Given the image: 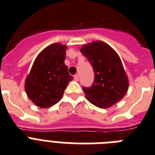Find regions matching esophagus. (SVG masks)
Returning a JSON list of instances; mask_svg holds the SVG:
<instances>
[{
	"label": "esophagus",
	"instance_id": "esophagus-1",
	"mask_svg": "<svg viewBox=\"0 0 155 155\" xmlns=\"http://www.w3.org/2000/svg\"><path fill=\"white\" fill-rule=\"evenodd\" d=\"M79 79H80V77H79V75H78V74H76V75H74V80H75V81H78V80H79Z\"/></svg>",
	"mask_w": 155,
	"mask_h": 155
}]
</instances>
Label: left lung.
Listing matches in <instances>:
<instances>
[{"instance_id": "obj_1", "label": "left lung", "mask_w": 155, "mask_h": 155, "mask_svg": "<svg viewBox=\"0 0 155 155\" xmlns=\"http://www.w3.org/2000/svg\"><path fill=\"white\" fill-rule=\"evenodd\" d=\"M80 51L95 73L92 86L83 87L87 100L100 108L110 107L120 101L127 91L129 81L116 51L102 41L84 45Z\"/></svg>"}]
</instances>
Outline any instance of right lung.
Returning a JSON list of instances; mask_svg holds the SVG:
<instances>
[{
  "instance_id": "1",
  "label": "right lung",
  "mask_w": 155,
  "mask_h": 155,
  "mask_svg": "<svg viewBox=\"0 0 155 155\" xmlns=\"http://www.w3.org/2000/svg\"><path fill=\"white\" fill-rule=\"evenodd\" d=\"M66 45L59 43L45 48L39 54L25 80L28 97L41 108L57 104L73 77L65 65Z\"/></svg>"
}]
</instances>
